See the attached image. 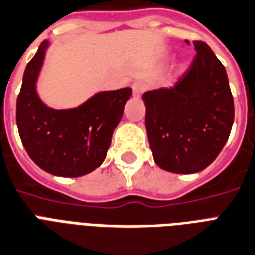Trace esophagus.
<instances>
[{
	"mask_svg": "<svg viewBox=\"0 0 255 255\" xmlns=\"http://www.w3.org/2000/svg\"><path fill=\"white\" fill-rule=\"evenodd\" d=\"M145 89H146V86L143 84H142V82H135V84L133 85L134 96L139 97L142 94V93L145 92Z\"/></svg>",
	"mask_w": 255,
	"mask_h": 255,
	"instance_id": "obj_1",
	"label": "esophagus"
}]
</instances>
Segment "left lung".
Masks as SVG:
<instances>
[{"label":"left lung","instance_id":"obj_1","mask_svg":"<svg viewBox=\"0 0 255 255\" xmlns=\"http://www.w3.org/2000/svg\"><path fill=\"white\" fill-rule=\"evenodd\" d=\"M193 43L197 53L174 86L142 96L154 162L177 174L208 167L224 149L234 121L225 66L208 43Z\"/></svg>","mask_w":255,"mask_h":255}]
</instances>
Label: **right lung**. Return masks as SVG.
<instances>
[{"label":"right lung","mask_w":255,"mask_h":255,"mask_svg":"<svg viewBox=\"0 0 255 255\" xmlns=\"http://www.w3.org/2000/svg\"><path fill=\"white\" fill-rule=\"evenodd\" d=\"M47 41L26 65L17 97V126L22 145L37 166L53 175L81 177L104 162L131 88L101 92L74 109L56 110L39 100L35 82Z\"/></svg>","instance_id":"right-lung-1"}]
</instances>
